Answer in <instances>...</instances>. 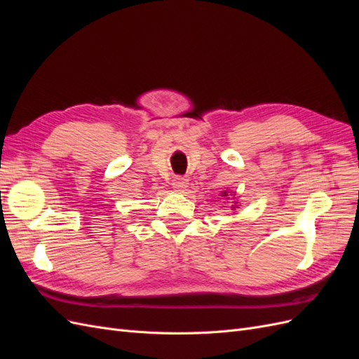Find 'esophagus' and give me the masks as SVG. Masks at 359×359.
Segmentation results:
<instances>
[{
    "instance_id": "esophagus-1",
    "label": "esophagus",
    "mask_w": 359,
    "mask_h": 359,
    "mask_svg": "<svg viewBox=\"0 0 359 359\" xmlns=\"http://www.w3.org/2000/svg\"><path fill=\"white\" fill-rule=\"evenodd\" d=\"M172 186H173V189H177L178 191H184L189 186V180H187V177H184V175H177V177H173V180H172Z\"/></svg>"
}]
</instances>
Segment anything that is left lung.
I'll return each mask as SVG.
<instances>
[{"label":"left lung","instance_id":"left-lung-1","mask_svg":"<svg viewBox=\"0 0 359 359\" xmlns=\"http://www.w3.org/2000/svg\"><path fill=\"white\" fill-rule=\"evenodd\" d=\"M222 196H227V193H226V191H223V193H222Z\"/></svg>","mask_w":359,"mask_h":359}]
</instances>
